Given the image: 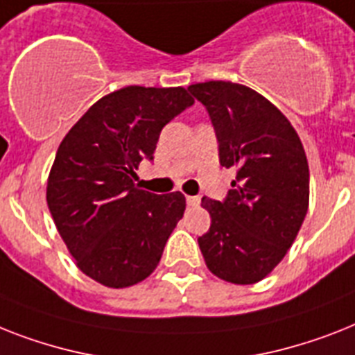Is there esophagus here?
<instances>
[{"instance_id": "34e87169", "label": "esophagus", "mask_w": 355, "mask_h": 355, "mask_svg": "<svg viewBox=\"0 0 355 355\" xmlns=\"http://www.w3.org/2000/svg\"><path fill=\"white\" fill-rule=\"evenodd\" d=\"M186 202H187V206H198V204H200V197H186Z\"/></svg>"}]
</instances>
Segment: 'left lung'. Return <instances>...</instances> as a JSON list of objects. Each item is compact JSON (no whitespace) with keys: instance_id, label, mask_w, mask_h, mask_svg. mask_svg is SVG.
Masks as SVG:
<instances>
[{"instance_id":"1","label":"left lung","mask_w":355,"mask_h":355,"mask_svg":"<svg viewBox=\"0 0 355 355\" xmlns=\"http://www.w3.org/2000/svg\"><path fill=\"white\" fill-rule=\"evenodd\" d=\"M187 91L209 114L220 166L237 169L224 200L202 198L211 226L198 246L217 277L253 284L282 261L306 217V155L288 118L253 89L206 82Z\"/></svg>"}]
</instances>
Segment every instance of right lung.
<instances>
[{
    "mask_svg": "<svg viewBox=\"0 0 355 355\" xmlns=\"http://www.w3.org/2000/svg\"><path fill=\"white\" fill-rule=\"evenodd\" d=\"M184 87L129 85L100 98L58 148L47 182L54 224L85 275L109 288L151 275L186 209L182 193L137 189L166 123L191 107Z\"/></svg>",
    "mask_w": 355,
    "mask_h": 355,
    "instance_id": "add662e5",
    "label": "right lung"
}]
</instances>
